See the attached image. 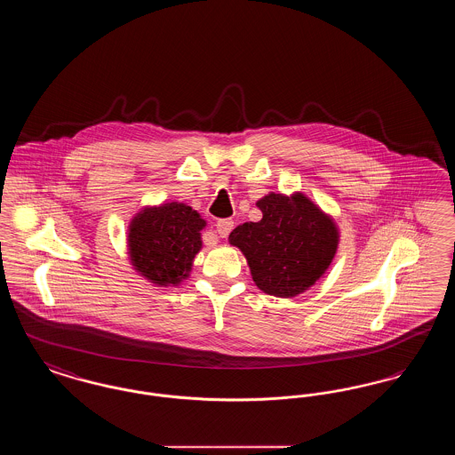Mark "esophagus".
<instances>
[{
  "mask_svg": "<svg viewBox=\"0 0 455 455\" xmlns=\"http://www.w3.org/2000/svg\"><path fill=\"white\" fill-rule=\"evenodd\" d=\"M232 230H234V220H228V218H225V220H218L217 232L220 237H228Z\"/></svg>",
  "mask_w": 455,
  "mask_h": 455,
  "instance_id": "1",
  "label": "esophagus"
}]
</instances>
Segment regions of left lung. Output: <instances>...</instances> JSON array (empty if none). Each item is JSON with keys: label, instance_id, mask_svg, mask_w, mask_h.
Instances as JSON below:
<instances>
[{"label": "left lung", "instance_id": "1", "mask_svg": "<svg viewBox=\"0 0 455 455\" xmlns=\"http://www.w3.org/2000/svg\"><path fill=\"white\" fill-rule=\"evenodd\" d=\"M258 206L262 220L240 225L228 240L247 258L259 290L295 297L329 267L338 249L336 225L303 195L271 193Z\"/></svg>", "mask_w": 455, "mask_h": 455}]
</instances>
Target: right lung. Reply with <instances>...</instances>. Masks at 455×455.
I'll use <instances>...</instances> for the list:
<instances>
[{"label":"right lung","mask_w":455,"mask_h":455,"mask_svg":"<svg viewBox=\"0 0 455 455\" xmlns=\"http://www.w3.org/2000/svg\"><path fill=\"white\" fill-rule=\"evenodd\" d=\"M206 221L191 206L169 203L148 208L131 221L132 266L156 284H179L188 278L201 249Z\"/></svg>","instance_id":"right-lung-1"}]
</instances>
